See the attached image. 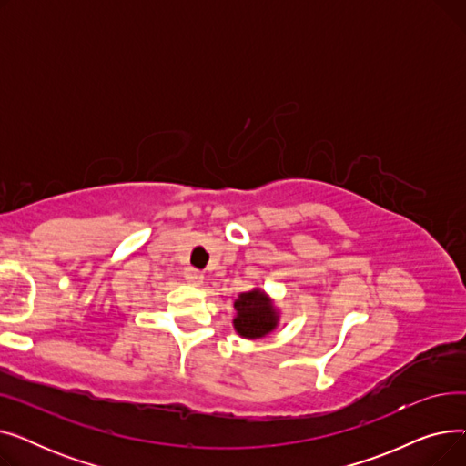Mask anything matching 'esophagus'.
Instances as JSON below:
<instances>
[{
	"label": "esophagus",
	"instance_id": "esophagus-1",
	"mask_svg": "<svg viewBox=\"0 0 466 466\" xmlns=\"http://www.w3.org/2000/svg\"><path fill=\"white\" fill-rule=\"evenodd\" d=\"M185 281L188 285H192V287H200L204 283V276H202V272L194 270V268H187V270H185Z\"/></svg>",
	"mask_w": 466,
	"mask_h": 466
}]
</instances>
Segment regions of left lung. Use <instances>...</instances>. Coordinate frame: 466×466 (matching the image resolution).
Here are the masks:
<instances>
[{
	"label": "left lung",
	"instance_id": "1",
	"mask_svg": "<svg viewBox=\"0 0 466 466\" xmlns=\"http://www.w3.org/2000/svg\"><path fill=\"white\" fill-rule=\"evenodd\" d=\"M234 330L246 339H260L272 334L281 319V311L274 299L260 287H253L248 292H239L234 300Z\"/></svg>",
	"mask_w": 466,
	"mask_h": 466
}]
</instances>
